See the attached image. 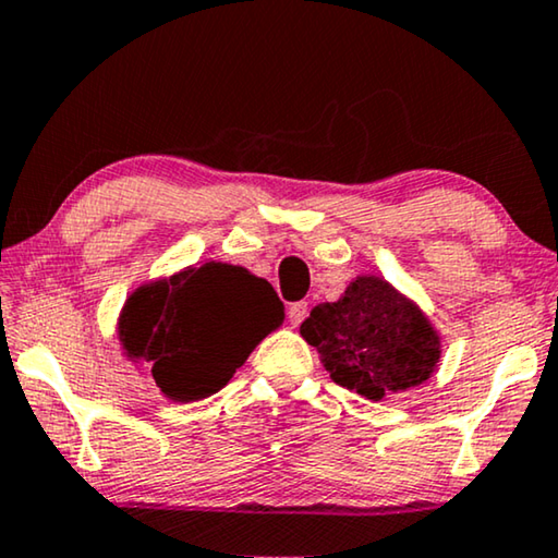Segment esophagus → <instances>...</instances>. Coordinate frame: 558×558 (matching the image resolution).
<instances>
[{
	"mask_svg": "<svg viewBox=\"0 0 558 558\" xmlns=\"http://www.w3.org/2000/svg\"><path fill=\"white\" fill-rule=\"evenodd\" d=\"M308 316V303L305 301H298V303H290L288 305V320L290 326H301V320Z\"/></svg>",
	"mask_w": 558,
	"mask_h": 558,
	"instance_id": "esophagus-1",
	"label": "esophagus"
}]
</instances>
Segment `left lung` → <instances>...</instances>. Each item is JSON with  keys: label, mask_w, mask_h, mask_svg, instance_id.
<instances>
[{"label": "left lung", "mask_w": 558, "mask_h": 558, "mask_svg": "<svg viewBox=\"0 0 558 558\" xmlns=\"http://www.w3.org/2000/svg\"><path fill=\"white\" fill-rule=\"evenodd\" d=\"M331 379L381 402L425 384L442 359V339L425 311L381 276H356L339 301L318 303L301 324Z\"/></svg>", "instance_id": "8db88e82"}]
</instances>
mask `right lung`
Instances as JSON below:
<instances>
[{
    "label": "right lung",
    "instance_id": "add662e5",
    "mask_svg": "<svg viewBox=\"0 0 558 558\" xmlns=\"http://www.w3.org/2000/svg\"><path fill=\"white\" fill-rule=\"evenodd\" d=\"M282 318L268 280L211 260L141 282L125 298L116 336L123 356L146 364L163 397L186 404L217 395Z\"/></svg>",
    "mask_w": 558,
    "mask_h": 558
}]
</instances>
